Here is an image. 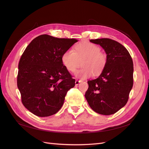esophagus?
Returning <instances> with one entry per match:
<instances>
[{
	"mask_svg": "<svg viewBox=\"0 0 149 149\" xmlns=\"http://www.w3.org/2000/svg\"><path fill=\"white\" fill-rule=\"evenodd\" d=\"M81 81H81V80H78V79L76 80V81H75V84H76V85H78L79 83H81Z\"/></svg>",
	"mask_w": 149,
	"mask_h": 149,
	"instance_id": "1",
	"label": "esophagus"
}]
</instances>
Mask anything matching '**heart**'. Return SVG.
I'll return each mask as SVG.
<instances>
[{
	"mask_svg": "<svg viewBox=\"0 0 149 149\" xmlns=\"http://www.w3.org/2000/svg\"><path fill=\"white\" fill-rule=\"evenodd\" d=\"M63 65L71 73H74L82 61V68L76 72V76L87 79L94 74L98 76L104 70L107 65V56L101 51L97 45L84 42L75 45L73 52L66 50L61 56Z\"/></svg>",
	"mask_w": 149,
	"mask_h": 149,
	"instance_id": "obj_1",
	"label": "heart"
}]
</instances>
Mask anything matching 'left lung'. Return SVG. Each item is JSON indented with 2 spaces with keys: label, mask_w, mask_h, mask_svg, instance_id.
Wrapping results in <instances>:
<instances>
[{
  "label": "left lung",
  "mask_w": 149,
  "mask_h": 149,
  "mask_svg": "<svg viewBox=\"0 0 149 149\" xmlns=\"http://www.w3.org/2000/svg\"><path fill=\"white\" fill-rule=\"evenodd\" d=\"M100 45L107 54L104 70L95 79L88 81L85 97L91 109L98 114L111 115L123 107L133 86L132 57L123 45L110 38L90 40Z\"/></svg>",
  "instance_id": "1"
}]
</instances>
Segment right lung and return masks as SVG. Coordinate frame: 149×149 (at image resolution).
Returning a JSON list of instances; mask_svg holds the SVG:
<instances>
[{
    "instance_id": "1",
    "label": "right lung",
    "mask_w": 149,
    "mask_h": 149,
    "mask_svg": "<svg viewBox=\"0 0 149 149\" xmlns=\"http://www.w3.org/2000/svg\"><path fill=\"white\" fill-rule=\"evenodd\" d=\"M78 42L42 35L25 49L19 63L17 86L23 105L38 117L56 114L75 79L63 65L61 56Z\"/></svg>"
}]
</instances>
